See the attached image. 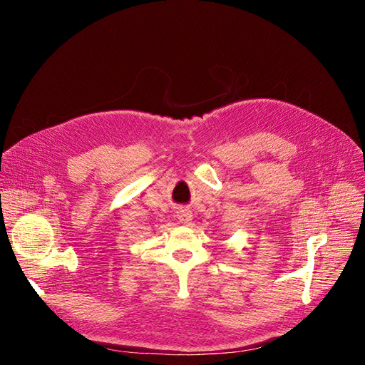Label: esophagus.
<instances>
[{"mask_svg": "<svg viewBox=\"0 0 365 365\" xmlns=\"http://www.w3.org/2000/svg\"><path fill=\"white\" fill-rule=\"evenodd\" d=\"M176 216H178V219L182 224H189L192 220V213L189 210H178V212H176Z\"/></svg>", "mask_w": 365, "mask_h": 365, "instance_id": "esophagus-1", "label": "esophagus"}]
</instances>
